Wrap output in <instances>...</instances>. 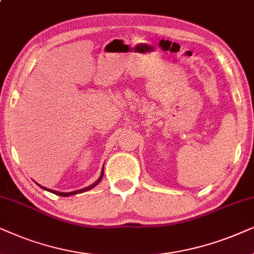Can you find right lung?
<instances>
[{
    "label": "right lung",
    "mask_w": 254,
    "mask_h": 254,
    "mask_svg": "<svg viewBox=\"0 0 254 254\" xmlns=\"http://www.w3.org/2000/svg\"><path fill=\"white\" fill-rule=\"evenodd\" d=\"M102 178H103V170H102V172H101V175H100L99 180L94 182L93 185L88 186V187L83 188V189H79V190H75V191H70V192H60V191H56V190H52V189H47V188H45V187H42V186L38 185V184H37V185H38L39 187H42L43 189H45V190H49V191H51V192H53V194H57V195H59V196H69V195L77 194V192H83V191H87V190H89V189H93L94 187H95V186H97V185L100 184V181L102 180Z\"/></svg>",
    "instance_id": "add662e5"
}]
</instances>
